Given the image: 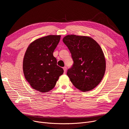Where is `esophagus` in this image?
<instances>
[{"mask_svg":"<svg viewBox=\"0 0 129 129\" xmlns=\"http://www.w3.org/2000/svg\"><path fill=\"white\" fill-rule=\"evenodd\" d=\"M63 70H64V73L66 72V71H67V67H64L63 68Z\"/></svg>","mask_w":129,"mask_h":129,"instance_id":"obj_1","label":"esophagus"}]
</instances>
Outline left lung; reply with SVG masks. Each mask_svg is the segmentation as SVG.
I'll use <instances>...</instances> for the list:
<instances>
[{
	"mask_svg": "<svg viewBox=\"0 0 129 129\" xmlns=\"http://www.w3.org/2000/svg\"><path fill=\"white\" fill-rule=\"evenodd\" d=\"M62 41L68 47L73 61L67 75L79 90H93L100 83L106 69L104 53L99 44L91 37L68 35Z\"/></svg>",
	"mask_w": 129,
	"mask_h": 129,
	"instance_id": "1",
	"label": "left lung"
}]
</instances>
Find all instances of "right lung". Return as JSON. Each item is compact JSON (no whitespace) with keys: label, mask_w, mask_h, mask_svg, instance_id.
Listing matches in <instances>:
<instances>
[{"label":"right lung","mask_w":129,"mask_h":129,"mask_svg":"<svg viewBox=\"0 0 129 129\" xmlns=\"http://www.w3.org/2000/svg\"><path fill=\"white\" fill-rule=\"evenodd\" d=\"M60 37L49 35L36 39L26 51L23 65L25 78L33 89L40 92L52 90L64 72L53 55Z\"/></svg>","instance_id":"obj_1"}]
</instances>
